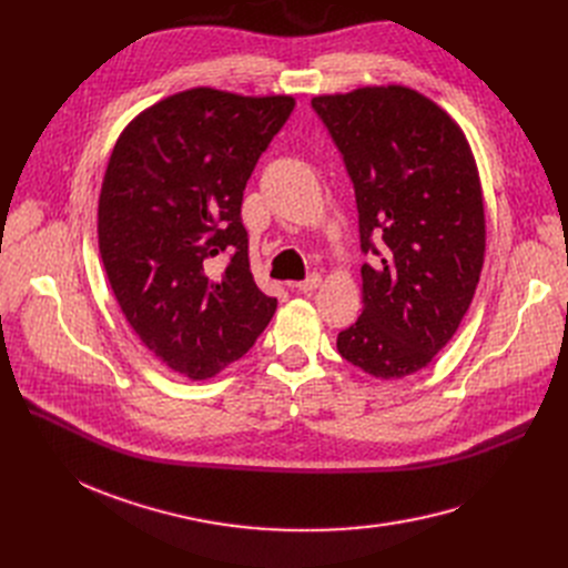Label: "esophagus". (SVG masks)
<instances>
[{"label":"esophagus","instance_id":"1","mask_svg":"<svg viewBox=\"0 0 568 568\" xmlns=\"http://www.w3.org/2000/svg\"><path fill=\"white\" fill-rule=\"evenodd\" d=\"M320 274H308L304 281H300V283H294L292 287L294 290H300V292H313L317 285H320Z\"/></svg>","mask_w":568,"mask_h":568}]
</instances>
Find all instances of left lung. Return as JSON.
<instances>
[{"mask_svg":"<svg viewBox=\"0 0 568 568\" xmlns=\"http://www.w3.org/2000/svg\"><path fill=\"white\" fill-rule=\"evenodd\" d=\"M359 212L362 317L338 334L352 366L382 379L426 368L465 317L481 276L479 174L454 119L414 89L315 97Z\"/></svg>","mask_w":568,"mask_h":568,"instance_id":"8db88e82","label":"left lung"}]
</instances>
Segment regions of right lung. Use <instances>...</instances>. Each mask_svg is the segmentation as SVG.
Instances as JSON below:
<instances>
[{"instance_id": "add662e5", "label": "right lung", "mask_w": 568, "mask_h": 568, "mask_svg": "<svg viewBox=\"0 0 568 568\" xmlns=\"http://www.w3.org/2000/svg\"><path fill=\"white\" fill-rule=\"evenodd\" d=\"M292 97L195 87L119 135L99 197V251L119 308L159 359L191 379L244 356L276 313L253 281L244 189ZM231 255L223 275L211 262Z\"/></svg>"}]
</instances>
